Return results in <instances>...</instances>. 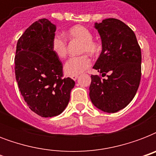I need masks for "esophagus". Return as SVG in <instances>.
<instances>
[{
  "mask_svg": "<svg viewBox=\"0 0 156 156\" xmlns=\"http://www.w3.org/2000/svg\"><path fill=\"white\" fill-rule=\"evenodd\" d=\"M78 78V75H73V76H71V78L73 79V80L76 81L77 80V78Z\"/></svg>",
  "mask_w": 156,
  "mask_h": 156,
  "instance_id": "1",
  "label": "esophagus"
}]
</instances>
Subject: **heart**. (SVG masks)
I'll use <instances>...</instances> for the list:
<instances>
[{"label":"heart","mask_w":156,"mask_h":156,"mask_svg":"<svg viewBox=\"0 0 156 156\" xmlns=\"http://www.w3.org/2000/svg\"><path fill=\"white\" fill-rule=\"evenodd\" d=\"M66 35L70 40L81 42L79 53L95 55L100 49V44L92 40L93 35L88 28L84 26L77 25L72 27L66 31ZM52 50L58 58L63 59L67 56V42L62 36L56 35L52 40ZM91 65L90 57L87 54L71 57L64 66V70L69 76L78 75L88 69Z\"/></svg>","instance_id":"obj_1"}]
</instances>
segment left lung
Listing matches in <instances>:
<instances>
[{"instance_id": "8db88e82", "label": "left lung", "mask_w": 156, "mask_h": 156, "mask_svg": "<svg viewBox=\"0 0 156 156\" xmlns=\"http://www.w3.org/2000/svg\"><path fill=\"white\" fill-rule=\"evenodd\" d=\"M102 40V52L93 68L102 73L91 75L90 100L106 112L126 108L135 96L141 81L142 54L130 27L116 18L95 23Z\"/></svg>"}]
</instances>
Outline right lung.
<instances>
[{
    "label": "right lung",
    "instance_id": "obj_1",
    "mask_svg": "<svg viewBox=\"0 0 156 156\" xmlns=\"http://www.w3.org/2000/svg\"><path fill=\"white\" fill-rule=\"evenodd\" d=\"M56 26L46 18L32 23L18 40L15 76L21 95L31 111L42 117L61 114L75 83L63 78V65L52 50Z\"/></svg>",
    "mask_w": 156,
    "mask_h": 156
}]
</instances>
